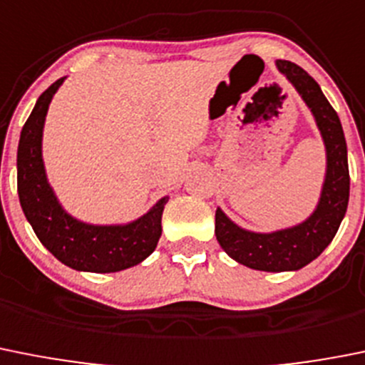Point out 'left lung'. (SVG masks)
<instances>
[{
  "label": "left lung",
  "mask_w": 365,
  "mask_h": 365,
  "mask_svg": "<svg viewBox=\"0 0 365 365\" xmlns=\"http://www.w3.org/2000/svg\"><path fill=\"white\" fill-rule=\"evenodd\" d=\"M275 65L312 110L322 137L326 173L319 202L302 222L267 233L242 228L217 208L215 235L220 248L242 266L280 273L297 272L313 262L336 235L349 202V166L342 125L319 83L295 63L277 59Z\"/></svg>",
  "instance_id": "1"
}]
</instances>
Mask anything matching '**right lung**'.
Segmentation results:
<instances>
[{"label":"right lung","instance_id":"right-lung-1","mask_svg":"<svg viewBox=\"0 0 365 365\" xmlns=\"http://www.w3.org/2000/svg\"><path fill=\"white\" fill-rule=\"evenodd\" d=\"M66 78L50 85L36 101L18 145V195L39 242L76 272L115 273L137 266L157 248L163 210L160 197L141 217L123 224H92L70 215L50 186L43 160V128L50 101Z\"/></svg>","mask_w":365,"mask_h":365}]
</instances>
